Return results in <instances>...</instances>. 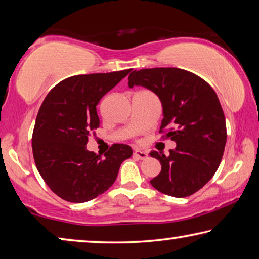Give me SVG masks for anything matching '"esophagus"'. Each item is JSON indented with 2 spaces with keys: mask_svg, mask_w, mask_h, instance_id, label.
Here are the masks:
<instances>
[{
  "mask_svg": "<svg viewBox=\"0 0 259 259\" xmlns=\"http://www.w3.org/2000/svg\"><path fill=\"white\" fill-rule=\"evenodd\" d=\"M134 155L136 158H138V159H141V160H144V159H146L147 158V152H145V151H142V150H136L134 152Z\"/></svg>",
  "mask_w": 259,
  "mask_h": 259,
  "instance_id": "34e87169",
  "label": "esophagus"
}]
</instances>
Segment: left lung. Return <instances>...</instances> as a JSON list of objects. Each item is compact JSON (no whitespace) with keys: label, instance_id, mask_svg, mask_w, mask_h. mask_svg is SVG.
I'll list each match as a JSON object with an SVG mask.
<instances>
[{"label":"left lung","instance_id":"8db88e82","mask_svg":"<svg viewBox=\"0 0 259 259\" xmlns=\"http://www.w3.org/2000/svg\"><path fill=\"white\" fill-rule=\"evenodd\" d=\"M145 86L162 102V139L176 143L169 155L151 151L161 171L151 184L162 194L188 197L202 189L215 174L223 159L227 130L224 110L210 84L179 68L133 71L129 88Z\"/></svg>","mask_w":259,"mask_h":259}]
</instances>
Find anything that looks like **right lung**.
Returning <instances> with one entry per match:
<instances>
[{
	"mask_svg": "<svg viewBox=\"0 0 259 259\" xmlns=\"http://www.w3.org/2000/svg\"><path fill=\"white\" fill-rule=\"evenodd\" d=\"M130 71L69 77L45 98L32 151L41 178L60 198L84 203L104 194L116 180L121 163L133 155L125 144H113L104 157L86 150L90 135L100 124L97 105Z\"/></svg>",
	"mask_w": 259,
	"mask_h": 259,
	"instance_id": "obj_1",
	"label": "right lung"
}]
</instances>
